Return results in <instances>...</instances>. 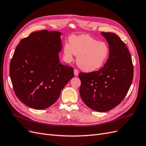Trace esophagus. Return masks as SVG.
<instances>
[{
  "label": "esophagus",
  "instance_id": "obj_1",
  "mask_svg": "<svg viewBox=\"0 0 146 146\" xmlns=\"http://www.w3.org/2000/svg\"><path fill=\"white\" fill-rule=\"evenodd\" d=\"M74 75L75 76H78V75L79 74V71L77 69H74Z\"/></svg>",
  "mask_w": 146,
  "mask_h": 146
}]
</instances>
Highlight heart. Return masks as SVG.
Masks as SVG:
<instances>
[{"instance_id": "obj_1", "label": "heart", "mask_w": 146, "mask_h": 146, "mask_svg": "<svg viewBox=\"0 0 146 146\" xmlns=\"http://www.w3.org/2000/svg\"><path fill=\"white\" fill-rule=\"evenodd\" d=\"M69 41V44L66 43L63 47L65 59L71 62L74 55L77 56V65L85 72H93L100 69L109 56L108 45L87 35L72 36Z\"/></svg>"}]
</instances>
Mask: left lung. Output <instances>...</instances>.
Here are the masks:
<instances>
[{"instance_id": "obj_1", "label": "left lung", "mask_w": 146, "mask_h": 146, "mask_svg": "<svg viewBox=\"0 0 146 146\" xmlns=\"http://www.w3.org/2000/svg\"><path fill=\"white\" fill-rule=\"evenodd\" d=\"M109 45V58L99 71L80 72V96L87 107L106 112L117 106L129 90L133 76L131 56L125 44L113 33L101 32Z\"/></svg>"}]
</instances>
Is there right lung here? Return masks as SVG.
Wrapping results in <instances>:
<instances>
[{
    "label": "right lung",
    "mask_w": 146,
    "mask_h": 146,
    "mask_svg": "<svg viewBox=\"0 0 146 146\" xmlns=\"http://www.w3.org/2000/svg\"><path fill=\"white\" fill-rule=\"evenodd\" d=\"M62 33L33 32L22 39L11 59L9 74L17 97L28 107L43 110L52 106L74 77V69L60 63Z\"/></svg>",
    "instance_id": "right-lung-1"
}]
</instances>
